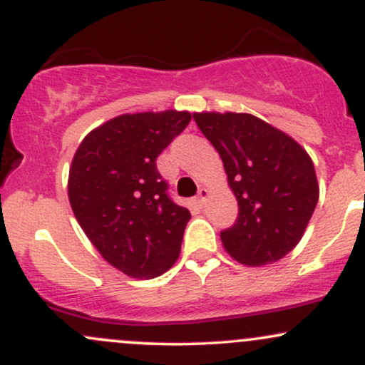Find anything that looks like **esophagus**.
Masks as SVG:
<instances>
[{"mask_svg":"<svg viewBox=\"0 0 365 365\" xmlns=\"http://www.w3.org/2000/svg\"><path fill=\"white\" fill-rule=\"evenodd\" d=\"M207 197H209V190H207V188H200L199 194H197V202H199L200 207H202L204 204H206Z\"/></svg>","mask_w":365,"mask_h":365,"instance_id":"obj_1","label":"esophagus"}]
</instances>
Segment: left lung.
Here are the masks:
<instances>
[{"label":"left lung","mask_w":365,"mask_h":365,"mask_svg":"<svg viewBox=\"0 0 365 365\" xmlns=\"http://www.w3.org/2000/svg\"><path fill=\"white\" fill-rule=\"evenodd\" d=\"M223 161L238 202L237 223L221 232L225 250L245 266L273 264L295 249L317 199L316 170L299 142L249 113H194Z\"/></svg>","instance_id":"8db88e82"}]
</instances>
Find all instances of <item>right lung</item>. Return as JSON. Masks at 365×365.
<instances>
[{
    "label": "right lung",
    "instance_id": "1",
    "mask_svg": "<svg viewBox=\"0 0 365 365\" xmlns=\"http://www.w3.org/2000/svg\"><path fill=\"white\" fill-rule=\"evenodd\" d=\"M188 111L120 115L83 137L68 175L70 206L98 252L132 278L177 262L187 207L170 199L156 159L185 130Z\"/></svg>",
    "mask_w": 365,
    "mask_h": 365
}]
</instances>
